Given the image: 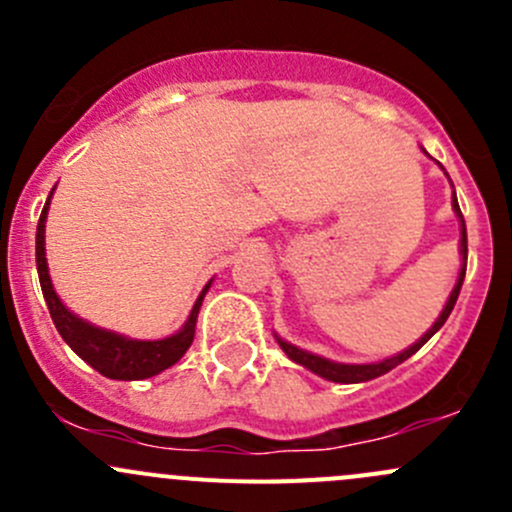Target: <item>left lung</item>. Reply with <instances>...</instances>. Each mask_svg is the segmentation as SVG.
<instances>
[{"mask_svg":"<svg viewBox=\"0 0 512 512\" xmlns=\"http://www.w3.org/2000/svg\"><path fill=\"white\" fill-rule=\"evenodd\" d=\"M453 208H456L458 218H461V255H463L461 277H458V285L453 287V292H451V297H448L446 309H443V312H441V317L436 319V324H433V327L428 329V332L423 334L421 339H418V342L414 344V347H409V349H406V352H401V354L391 356V359L379 361V364H334V361L322 359V356H317V354H309V352H304V349H297V347H292V344H287V342H282V339H277V342H280V347L285 349V354L289 356V359L297 361V364H302V366H307L309 371H314V374L324 376V379H329V381H339V384H359V381H369V379H376V376L386 374V371H391V369H394V366H399L401 361H406V359H409V356H414V354L418 352V349H421L423 344H426L428 339H431L433 334H436L438 329H441L443 324H446L448 314L453 312V307H456L458 294H461L463 277H466V260H468L466 220H463L461 208H458L456 193H453Z\"/></svg>","mask_w":512,"mask_h":512,"instance_id":"left-lung-1","label":"left lung"}]
</instances>
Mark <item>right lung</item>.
<instances>
[{
  "label": "right lung",
  "instance_id": "add662e5",
  "mask_svg": "<svg viewBox=\"0 0 512 512\" xmlns=\"http://www.w3.org/2000/svg\"><path fill=\"white\" fill-rule=\"evenodd\" d=\"M51 193H54V190H51ZM49 200H46L44 210H41L39 225H36V270H39L41 292H44L46 304H49L51 319H54L56 329H59V334L64 337V342L69 344L86 364L94 366L98 374L108 376V379H148V376H156L163 369H168V366H173L180 356L188 352L190 344H193L200 304H203V297L210 289V285L203 289V294H200L198 302H195L185 327L180 329L178 334H173V337L158 339V342H136V339L118 337V334L106 332V329H98L94 324L84 322V319L71 314L69 309L61 304L54 287H51L49 267H46L44 257V223L46 210H49Z\"/></svg>",
  "mask_w": 512,
  "mask_h": 512
}]
</instances>
